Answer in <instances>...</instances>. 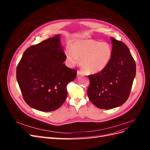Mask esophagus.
I'll use <instances>...</instances> for the list:
<instances>
[{
	"label": "esophagus",
	"mask_w": 150,
	"mask_h": 150,
	"mask_svg": "<svg viewBox=\"0 0 150 150\" xmlns=\"http://www.w3.org/2000/svg\"><path fill=\"white\" fill-rule=\"evenodd\" d=\"M77 74H78V76H83L84 74V73L82 71L78 70V71H77Z\"/></svg>",
	"instance_id": "1"
}]
</instances>
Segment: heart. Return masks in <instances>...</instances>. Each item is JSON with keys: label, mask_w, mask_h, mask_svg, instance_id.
Segmentation results:
<instances>
[{"label": "heart", "mask_w": 150, "mask_h": 150, "mask_svg": "<svg viewBox=\"0 0 150 150\" xmlns=\"http://www.w3.org/2000/svg\"><path fill=\"white\" fill-rule=\"evenodd\" d=\"M69 64L74 66L79 63L90 73H98L104 70L110 63L112 49L107 42L90 39L78 40L72 42L65 51Z\"/></svg>", "instance_id": "b5f03b06"}]
</instances>
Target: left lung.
<instances>
[{"label": "left lung", "instance_id": "left-lung-1", "mask_svg": "<svg viewBox=\"0 0 150 150\" xmlns=\"http://www.w3.org/2000/svg\"><path fill=\"white\" fill-rule=\"evenodd\" d=\"M112 56L107 67L89 76L88 96L94 106L104 110L118 107L128 99L136 75V64L129 49L113 38Z\"/></svg>", "mask_w": 150, "mask_h": 150}]
</instances>
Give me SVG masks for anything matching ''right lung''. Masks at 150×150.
<instances>
[{
	"label": "right lung",
	"instance_id": "right-lung-1",
	"mask_svg": "<svg viewBox=\"0 0 150 150\" xmlns=\"http://www.w3.org/2000/svg\"><path fill=\"white\" fill-rule=\"evenodd\" d=\"M61 35L30 46L17 67L16 77L24 101L35 110L49 112L61 106L67 98V85L77 71L67 67Z\"/></svg>",
	"mask_w": 150,
	"mask_h": 150
}]
</instances>
